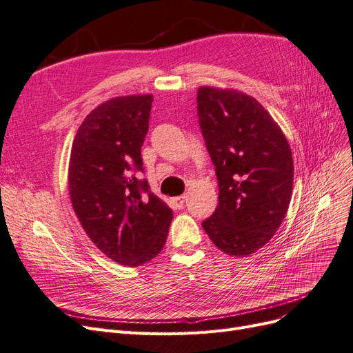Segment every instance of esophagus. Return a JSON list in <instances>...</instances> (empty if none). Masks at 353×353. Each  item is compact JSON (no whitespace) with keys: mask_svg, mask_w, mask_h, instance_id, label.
<instances>
[{"mask_svg":"<svg viewBox=\"0 0 353 353\" xmlns=\"http://www.w3.org/2000/svg\"><path fill=\"white\" fill-rule=\"evenodd\" d=\"M172 201H174V205H175L178 209H181V208H184V203L187 201V196L184 194V196L174 197V199H172Z\"/></svg>","mask_w":353,"mask_h":353,"instance_id":"1","label":"esophagus"}]
</instances>
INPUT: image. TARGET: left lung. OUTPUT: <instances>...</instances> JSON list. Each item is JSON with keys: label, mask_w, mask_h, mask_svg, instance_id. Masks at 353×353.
I'll use <instances>...</instances> for the list:
<instances>
[{"label": "left lung", "mask_w": 353, "mask_h": 353, "mask_svg": "<svg viewBox=\"0 0 353 353\" xmlns=\"http://www.w3.org/2000/svg\"><path fill=\"white\" fill-rule=\"evenodd\" d=\"M197 112L219 187L218 208L201 227L219 250L244 258L274 237L290 205V144L268 110L241 91L200 87Z\"/></svg>", "instance_id": "left-lung-1"}]
</instances>
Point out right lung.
I'll use <instances>...</instances> for the list:
<instances>
[{
	"label": "right lung",
	"instance_id": "obj_1",
	"mask_svg": "<svg viewBox=\"0 0 353 353\" xmlns=\"http://www.w3.org/2000/svg\"><path fill=\"white\" fill-rule=\"evenodd\" d=\"M152 94L123 95L97 105L74 135L69 194L83 231L112 261L138 266L160 253L174 213L154 196L143 170Z\"/></svg>",
	"mask_w": 353,
	"mask_h": 353
}]
</instances>
